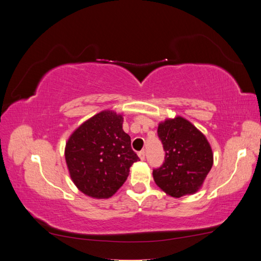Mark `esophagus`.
<instances>
[{
	"label": "esophagus",
	"instance_id": "obj_1",
	"mask_svg": "<svg viewBox=\"0 0 261 261\" xmlns=\"http://www.w3.org/2000/svg\"><path fill=\"white\" fill-rule=\"evenodd\" d=\"M138 155L140 158V160H145V156H146V153H145V150H141V151L138 152Z\"/></svg>",
	"mask_w": 261,
	"mask_h": 261
}]
</instances>
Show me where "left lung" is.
Returning <instances> with one entry per match:
<instances>
[{
  "label": "left lung",
  "mask_w": 261,
  "mask_h": 261,
  "mask_svg": "<svg viewBox=\"0 0 261 261\" xmlns=\"http://www.w3.org/2000/svg\"><path fill=\"white\" fill-rule=\"evenodd\" d=\"M158 136L165 155L161 167L153 169L155 184L175 198L196 193L213 164L206 137L180 116L160 123Z\"/></svg>",
  "instance_id": "1"
}]
</instances>
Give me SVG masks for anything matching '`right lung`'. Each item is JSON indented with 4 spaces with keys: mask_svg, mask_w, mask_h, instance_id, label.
<instances>
[{
    "mask_svg": "<svg viewBox=\"0 0 261 261\" xmlns=\"http://www.w3.org/2000/svg\"><path fill=\"white\" fill-rule=\"evenodd\" d=\"M123 117L113 111L96 114L69 137L65 160L74 184L93 198L113 196L139 160L123 130Z\"/></svg>",
    "mask_w": 261,
    "mask_h": 261,
    "instance_id": "add662e5",
    "label": "right lung"
}]
</instances>
